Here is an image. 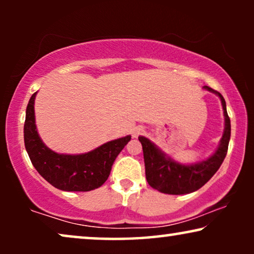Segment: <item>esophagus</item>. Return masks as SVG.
<instances>
[{
  "instance_id": "34e87169",
  "label": "esophagus",
  "mask_w": 254,
  "mask_h": 254,
  "mask_svg": "<svg viewBox=\"0 0 254 254\" xmlns=\"http://www.w3.org/2000/svg\"><path fill=\"white\" fill-rule=\"evenodd\" d=\"M144 131V128L142 126H137V127H134L133 128V131H131V134H133V137H137L138 135L142 134Z\"/></svg>"
}]
</instances>
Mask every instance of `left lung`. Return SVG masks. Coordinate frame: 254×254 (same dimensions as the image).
Wrapping results in <instances>:
<instances>
[{"mask_svg":"<svg viewBox=\"0 0 254 254\" xmlns=\"http://www.w3.org/2000/svg\"><path fill=\"white\" fill-rule=\"evenodd\" d=\"M204 90L216 95L223 107L224 130L222 138L213 154L203 161L183 164L170 157L158 148L154 142L145 136H138L143 149L145 165V178L149 185L158 192L172 195L189 194L201 189L213 177L227 156L229 141H230L231 125L227 113V104L223 96L209 86L204 85Z\"/></svg>","mask_w":254,"mask_h":254,"instance_id":"1","label":"left lung"}]
</instances>
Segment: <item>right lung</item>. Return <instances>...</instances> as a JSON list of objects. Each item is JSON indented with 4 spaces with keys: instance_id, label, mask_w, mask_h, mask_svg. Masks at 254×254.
<instances>
[{
    "instance_id": "obj_1",
    "label": "right lung",
    "mask_w": 254,
    "mask_h": 254,
    "mask_svg": "<svg viewBox=\"0 0 254 254\" xmlns=\"http://www.w3.org/2000/svg\"><path fill=\"white\" fill-rule=\"evenodd\" d=\"M37 92L30 98L24 124V142L32 164L52 186L65 192H89L98 189L109 178L117 156L130 135L106 142L84 154H59L47 147L38 133L34 116Z\"/></svg>"
}]
</instances>
